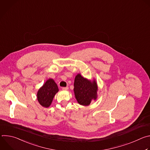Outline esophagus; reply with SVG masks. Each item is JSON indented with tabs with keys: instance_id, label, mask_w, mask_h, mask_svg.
<instances>
[{
	"instance_id": "obj_1",
	"label": "esophagus",
	"mask_w": 150,
	"mask_h": 150,
	"mask_svg": "<svg viewBox=\"0 0 150 150\" xmlns=\"http://www.w3.org/2000/svg\"><path fill=\"white\" fill-rule=\"evenodd\" d=\"M68 90V87H63L62 90L63 91H67Z\"/></svg>"
}]
</instances>
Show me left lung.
Returning <instances> with one entry per match:
<instances>
[{"label": "left lung", "mask_w": 150, "mask_h": 150, "mask_svg": "<svg viewBox=\"0 0 150 150\" xmlns=\"http://www.w3.org/2000/svg\"><path fill=\"white\" fill-rule=\"evenodd\" d=\"M97 84L94 79L90 81L78 74L75 78L74 93L78 103L82 105H88L97 97Z\"/></svg>", "instance_id": "obj_1"}]
</instances>
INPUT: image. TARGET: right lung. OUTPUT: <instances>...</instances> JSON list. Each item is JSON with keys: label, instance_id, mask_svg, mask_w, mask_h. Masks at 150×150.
Listing matches in <instances>:
<instances>
[{"label": "right lung", "instance_id": "1", "mask_svg": "<svg viewBox=\"0 0 150 150\" xmlns=\"http://www.w3.org/2000/svg\"><path fill=\"white\" fill-rule=\"evenodd\" d=\"M59 91L58 87L53 79H49L37 92V100L45 108L50 105L55 94Z\"/></svg>", "mask_w": 150, "mask_h": 150}]
</instances>
